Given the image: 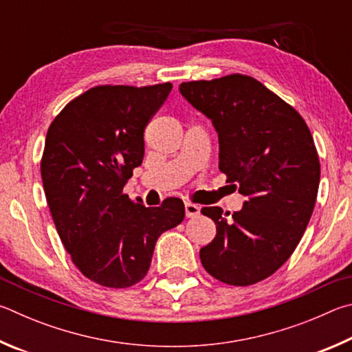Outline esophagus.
I'll return each mask as SVG.
<instances>
[{
	"label": "esophagus",
	"instance_id": "1",
	"mask_svg": "<svg viewBox=\"0 0 352 352\" xmlns=\"http://www.w3.org/2000/svg\"><path fill=\"white\" fill-rule=\"evenodd\" d=\"M201 212V207L193 204V202H186V217L187 218H195L198 217Z\"/></svg>",
	"mask_w": 352,
	"mask_h": 352
}]
</instances>
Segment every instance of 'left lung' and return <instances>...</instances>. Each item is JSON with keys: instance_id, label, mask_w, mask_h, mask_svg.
Listing matches in <instances>:
<instances>
[{"instance_id": "obj_1", "label": "left lung", "mask_w": 352, "mask_h": 352, "mask_svg": "<svg viewBox=\"0 0 352 352\" xmlns=\"http://www.w3.org/2000/svg\"><path fill=\"white\" fill-rule=\"evenodd\" d=\"M179 91L212 120L219 170L248 198L232 219L221 207L202 208L217 236L199 250L201 263L226 285H255L289 260L311 219L320 182L311 131L291 104L241 74L181 83Z\"/></svg>"}]
</instances>
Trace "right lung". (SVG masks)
I'll list each match as a JSON object with an SVG mask.
<instances>
[{
  "label": "right lung",
  "mask_w": 352,
  "mask_h": 352,
  "mask_svg": "<svg viewBox=\"0 0 352 352\" xmlns=\"http://www.w3.org/2000/svg\"><path fill=\"white\" fill-rule=\"evenodd\" d=\"M171 83L96 86L74 98L47 129L43 188L61 243L86 278L129 287L150 269L164 232L182 223L177 198L133 202L123 187L144 159V131Z\"/></svg>",
  "instance_id": "add662e5"
}]
</instances>
